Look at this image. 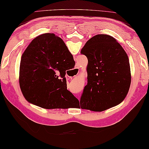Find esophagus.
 Listing matches in <instances>:
<instances>
[{
	"label": "esophagus",
	"instance_id": "34e87169",
	"mask_svg": "<svg viewBox=\"0 0 149 149\" xmlns=\"http://www.w3.org/2000/svg\"><path fill=\"white\" fill-rule=\"evenodd\" d=\"M73 71H74V72L77 74V73H78V72H79V68L78 67L74 68V70H73Z\"/></svg>",
	"mask_w": 149,
	"mask_h": 149
}]
</instances>
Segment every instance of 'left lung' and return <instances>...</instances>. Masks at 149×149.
<instances>
[{
	"label": "left lung",
	"mask_w": 149,
	"mask_h": 149,
	"mask_svg": "<svg viewBox=\"0 0 149 149\" xmlns=\"http://www.w3.org/2000/svg\"><path fill=\"white\" fill-rule=\"evenodd\" d=\"M81 53L88 59L81 108L102 111L121 103L131 83L128 57L121 45L110 36L99 34L86 42Z\"/></svg>",
	"instance_id": "obj_1"
}]
</instances>
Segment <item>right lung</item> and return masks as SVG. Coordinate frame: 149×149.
<instances>
[{
  "instance_id": "add662e5",
  "label": "right lung",
  "mask_w": 149,
  "mask_h": 149,
  "mask_svg": "<svg viewBox=\"0 0 149 149\" xmlns=\"http://www.w3.org/2000/svg\"><path fill=\"white\" fill-rule=\"evenodd\" d=\"M61 38L44 33L30 43L21 57L19 85L25 99L45 109L66 108L79 100L67 89L66 71L74 65Z\"/></svg>"
}]
</instances>
